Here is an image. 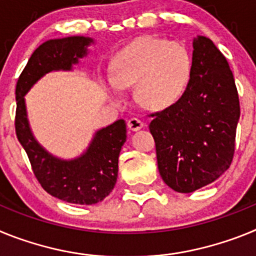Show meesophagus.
I'll use <instances>...</instances> for the list:
<instances>
[{"label":"esophagus","mask_w":256,"mask_h":256,"mask_svg":"<svg viewBox=\"0 0 256 256\" xmlns=\"http://www.w3.org/2000/svg\"><path fill=\"white\" fill-rule=\"evenodd\" d=\"M126 126L130 130H140L144 126V123L140 120L138 118H130V120L126 122Z\"/></svg>","instance_id":"obj_1"}]
</instances>
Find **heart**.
I'll use <instances>...</instances> for the list:
<instances>
[{
	"label": "heart",
	"mask_w": 256,
	"mask_h": 256,
	"mask_svg": "<svg viewBox=\"0 0 256 256\" xmlns=\"http://www.w3.org/2000/svg\"><path fill=\"white\" fill-rule=\"evenodd\" d=\"M108 94L122 100L120 90L136 87L138 102L150 110H165L182 98L192 73V58L186 46L159 38L133 40L112 60Z\"/></svg>",
	"instance_id": "b5f03b06"
}]
</instances>
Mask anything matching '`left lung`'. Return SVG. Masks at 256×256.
<instances>
[{
    "label": "left lung",
    "mask_w": 256,
    "mask_h": 256,
    "mask_svg": "<svg viewBox=\"0 0 256 256\" xmlns=\"http://www.w3.org/2000/svg\"><path fill=\"white\" fill-rule=\"evenodd\" d=\"M159 173L172 190L194 192L230 168L240 101L232 70L212 40H194L188 87L172 108L151 114Z\"/></svg>",
    "instance_id": "left-lung-1"
}]
</instances>
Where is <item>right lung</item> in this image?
I'll list each match as a JSON object with an SVG mask.
<instances>
[{"instance_id":"obj_1","label":"right lung","mask_w":256,"mask_h":256,"mask_svg":"<svg viewBox=\"0 0 256 256\" xmlns=\"http://www.w3.org/2000/svg\"><path fill=\"white\" fill-rule=\"evenodd\" d=\"M87 37L50 40L40 44L28 60L16 83V137L26 150L32 170L42 188L54 198L70 204L92 205L102 201L112 191L118 178V159L126 138L123 119L97 130L83 155L61 160L47 152L32 134L24 96L32 86L52 70H72L78 58L87 55Z\"/></svg>"}]
</instances>
